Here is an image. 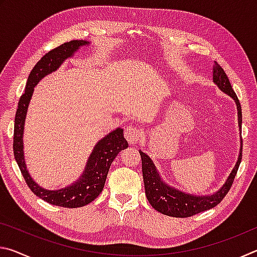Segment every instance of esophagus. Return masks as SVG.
I'll return each mask as SVG.
<instances>
[{"label":"esophagus","instance_id":"34e87169","mask_svg":"<svg viewBox=\"0 0 257 257\" xmlns=\"http://www.w3.org/2000/svg\"><path fill=\"white\" fill-rule=\"evenodd\" d=\"M124 138L127 139L129 144H137V143L141 141L142 138V132L141 129L135 127V125H129L124 129Z\"/></svg>","mask_w":257,"mask_h":257}]
</instances>
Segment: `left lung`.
Segmentation results:
<instances>
[{"instance_id":"left-lung-1","label":"left lung","mask_w":257,"mask_h":257,"mask_svg":"<svg viewBox=\"0 0 257 257\" xmlns=\"http://www.w3.org/2000/svg\"><path fill=\"white\" fill-rule=\"evenodd\" d=\"M213 81L215 82L217 87L231 96L234 102L237 104L238 110V122L239 127L241 129V106L239 103V99L237 97L236 93L232 88L231 84H230L228 76L221 66L214 61L213 64ZM142 158V170H143V178H144V185H145V193L146 197L152 206H153L156 211L160 213H163L165 215L175 216V217H189L195 214H198L203 211L210 210V208L215 207L222 199L228 191L231 188L233 184L234 177L237 175L239 164L241 162L242 156V139H241V149L240 153H239V158L236 165H234L233 170L230 173L225 184L221 187L219 191L215 194L211 195V196H193V195H188L182 193V191L177 190L175 188H171L170 186L160 179L159 172L156 170L154 163L152 160L143 152H139Z\"/></svg>"}]
</instances>
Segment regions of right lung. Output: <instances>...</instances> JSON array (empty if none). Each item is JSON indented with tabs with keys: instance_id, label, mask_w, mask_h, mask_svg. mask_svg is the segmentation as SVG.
<instances>
[{
	"instance_id": "add662e5",
	"label": "right lung",
	"mask_w": 257,
	"mask_h": 257,
	"mask_svg": "<svg viewBox=\"0 0 257 257\" xmlns=\"http://www.w3.org/2000/svg\"><path fill=\"white\" fill-rule=\"evenodd\" d=\"M88 44L86 41H70L60 46L55 47L35 64L30 71L27 84H26L25 93L21 95L18 102V108L15 118V132H14V153L15 159L18 163L21 173L28 185L30 190L45 202L52 205L62 207H81L90 202H93L99 194L102 193L104 184L111 163L120 151L128 147V143L123 137V129L118 128L99 141L94 147L92 154L87 162L85 172L80 179L70 185L67 188L59 190H46L35 182L27 171L24 158L23 135L26 113H27L28 104L34 92V87L37 85L43 77L55 71L61 63L69 56L73 54L80 46Z\"/></svg>"
}]
</instances>
